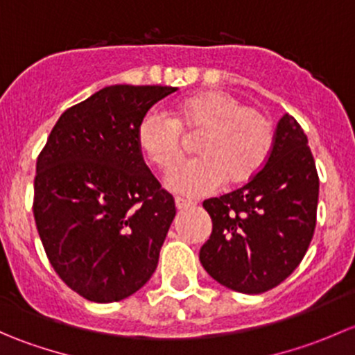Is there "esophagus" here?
I'll return each instance as SVG.
<instances>
[{"label": "esophagus", "instance_id": "esophagus-1", "mask_svg": "<svg viewBox=\"0 0 355 355\" xmlns=\"http://www.w3.org/2000/svg\"><path fill=\"white\" fill-rule=\"evenodd\" d=\"M175 206H177L178 211H182V209H187V207L194 206V202L189 199H184V198H175Z\"/></svg>", "mask_w": 355, "mask_h": 355}]
</instances>
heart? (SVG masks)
<instances>
[{"label":"heart","mask_w":355,"mask_h":355,"mask_svg":"<svg viewBox=\"0 0 355 355\" xmlns=\"http://www.w3.org/2000/svg\"><path fill=\"white\" fill-rule=\"evenodd\" d=\"M182 134H200L194 151L199 157L168 171L164 184L189 198L211 194L225 184L252 180L270 159L275 127L263 110L244 106L223 91H199L175 105V118L151 110L142 116L137 142L142 155L161 170L182 156Z\"/></svg>","instance_id":"obj_1"}]
</instances>
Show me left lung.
<instances>
[{"mask_svg":"<svg viewBox=\"0 0 355 355\" xmlns=\"http://www.w3.org/2000/svg\"><path fill=\"white\" fill-rule=\"evenodd\" d=\"M320 178L307 137L284 114L263 170L244 187L204 200L213 221L199 259L211 278L242 293L280 285L302 261L316 227Z\"/></svg>","mask_w":355,"mask_h":355,"instance_id":"left-lung-1","label":"left lung"}]
</instances>
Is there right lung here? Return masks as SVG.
<instances>
[{"instance_id":"1","label":"right lung","mask_w":355,"mask_h":355,"mask_svg":"<svg viewBox=\"0 0 355 355\" xmlns=\"http://www.w3.org/2000/svg\"><path fill=\"white\" fill-rule=\"evenodd\" d=\"M170 85H108L68 108L37 157L34 218L49 263L92 302L127 299L156 271L175 200L142 159L137 128Z\"/></svg>"}]
</instances>
